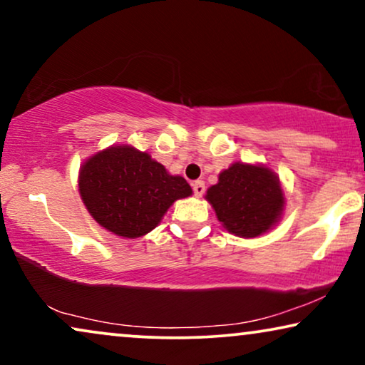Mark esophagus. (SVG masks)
Returning a JSON list of instances; mask_svg holds the SVG:
<instances>
[{"label": "esophagus", "mask_w": 365, "mask_h": 365, "mask_svg": "<svg viewBox=\"0 0 365 365\" xmlns=\"http://www.w3.org/2000/svg\"><path fill=\"white\" fill-rule=\"evenodd\" d=\"M192 191H194V194H196L197 197H201L202 194H204V191H206V186H204L202 181H194L192 182Z\"/></svg>", "instance_id": "obj_1"}]
</instances>
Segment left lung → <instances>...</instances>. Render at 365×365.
<instances>
[{"label": "left lung", "instance_id": "left-lung-1", "mask_svg": "<svg viewBox=\"0 0 365 365\" xmlns=\"http://www.w3.org/2000/svg\"><path fill=\"white\" fill-rule=\"evenodd\" d=\"M204 197L227 232L246 239L271 231L286 207L279 176L264 164L232 163Z\"/></svg>", "mask_w": 365, "mask_h": 365}]
</instances>
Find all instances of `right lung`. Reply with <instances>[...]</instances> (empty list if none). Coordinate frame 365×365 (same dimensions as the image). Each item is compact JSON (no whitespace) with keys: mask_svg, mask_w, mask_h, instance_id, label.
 Returning <instances> with one entry per match:
<instances>
[{"mask_svg":"<svg viewBox=\"0 0 365 365\" xmlns=\"http://www.w3.org/2000/svg\"><path fill=\"white\" fill-rule=\"evenodd\" d=\"M79 196L99 226L124 239L151 232L192 189L146 151L114 144L89 156L78 174Z\"/></svg>","mask_w":365,"mask_h":365,"instance_id":"obj_1","label":"right lung"}]
</instances>
